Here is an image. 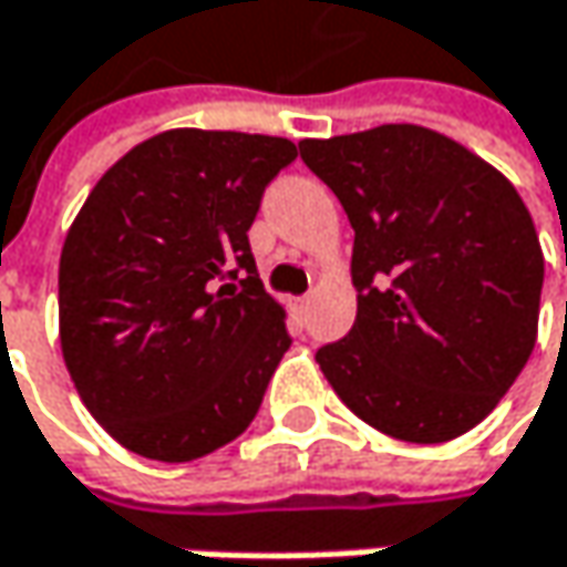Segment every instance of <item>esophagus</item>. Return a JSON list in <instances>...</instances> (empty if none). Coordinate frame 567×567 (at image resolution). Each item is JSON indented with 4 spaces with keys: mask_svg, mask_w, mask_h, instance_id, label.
<instances>
[{
    "mask_svg": "<svg viewBox=\"0 0 567 567\" xmlns=\"http://www.w3.org/2000/svg\"><path fill=\"white\" fill-rule=\"evenodd\" d=\"M308 308H311V295H305V298L295 301V311H298V315H308Z\"/></svg>",
    "mask_w": 567,
    "mask_h": 567,
    "instance_id": "34e87169",
    "label": "esophagus"
}]
</instances>
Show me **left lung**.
<instances>
[{
	"label": "left lung",
	"instance_id": "1",
	"mask_svg": "<svg viewBox=\"0 0 567 567\" xmlns=\"http://www.w3.org/2000/svg\"><path fill=\"white\" fill-rule=\"evenodd\" d=\"M298 152L353 227L357 321L318 350L321 373L389 437L471 432L539 334L545 259L523 197L481 155L412 123L305 138Z\"/></svg>",
	"mask_w": 567,
	"mask_h": 567
}]
</instances>
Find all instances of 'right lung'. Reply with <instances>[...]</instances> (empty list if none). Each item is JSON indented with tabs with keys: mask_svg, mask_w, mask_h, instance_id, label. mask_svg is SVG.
I'll return each mask as SVG.
<instances>
[{
	"mask_svg": "<svg viewBox=\"0 0 567 567\" xmlns=\"http://www.w3.org/2000/svg\"><path fill=\"white\" fill-rule=\"evenodd\" d=\"M295 155L279 135L168 130L83 200L58 269L61 350L123 447L181 464L256 419L291 337L246 233Z\"/></svg>",
	"mask_w": 567,
	"mask_h": 567,
	"instance_id": "1",
	"label": "right lung"
}]
</instances>
